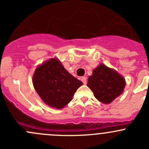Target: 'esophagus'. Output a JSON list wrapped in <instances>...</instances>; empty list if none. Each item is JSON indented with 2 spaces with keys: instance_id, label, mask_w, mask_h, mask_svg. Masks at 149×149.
Segmentation results:
<instances>
[{
  "instance_id": "obj_1",
  "label": "esophagus",
  "mask_w": 149,
  "mask_h": 149,
  "mask_svg": "<svg viewBox=\"0 0 149 149\" xmlns=\"http://www.w3.org/2000/svg\"><path fill=\"white\" fill-rule=\"evenodd\" d=\"M81 80H82V82H83L84 84L87 83V78H86L85 77H82L81 78Z\"/></svg>"
}]
</instances>
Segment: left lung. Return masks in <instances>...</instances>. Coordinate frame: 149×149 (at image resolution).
Wrapping results in <instances>:
<instances>
[{
	"mask_svg": "<svg viewBox=\"0 0 149 149\" xmlns=\"http://www.w3.org/2000/svg\"><path fill=\"white\" fill-rule=\"evenodd\" d=\"M87 86L93 92L96 99L109 104L123 93L125 82L115 70L100 64L89 77Z\"/></svg>",
	"mask_w": 149,
	"mask_h": 149,
	"instance_id": "left-lung-1",
	"label": "left lung"
}]
</instances>
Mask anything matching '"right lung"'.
Masks as SVG:
<instances>
[{
  "label": "right lung",
  "mask_w": 149,
  "mask_h": 149,
  "mask_svg": "<svg viewBox=\"0 0 149 149\" xmlns=\"http://www.w3.org/2000/svg\"><path fill=\"white\" fill-rule=\"evenodd\" d=\"M33 84L36 93L49 106L63 108L82 85L56 59H49L36 69Z\"/></svg>",
  "instance_id": "right-lung-1"
}]
</instances>
